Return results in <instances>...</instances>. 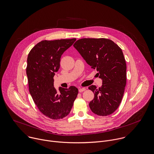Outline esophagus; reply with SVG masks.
<instances>
[{"mask_svg": "<svg viewBox=\"0 0 154 154\" xmlns=\"http://www.w3.org/2000/svg\"><path fill=\"white\" fill-rule=\"evenodd\" d=\"M85 90V88H79V92H82Z\"/></svg>", "mask_w": 154, "mask_h": 154, "instance_id": "1", "label": "esophagus"}]
</instances>
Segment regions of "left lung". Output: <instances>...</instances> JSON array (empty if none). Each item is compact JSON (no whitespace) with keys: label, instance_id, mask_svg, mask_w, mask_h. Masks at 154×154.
Masks as SVG:
<instances>
[{"label":"left lung","instance_id":"1","mask_svg":"<svg viewBox=\"0 0 154 154\" xmlns=\"http://www.w3.org/2000/svg\"><path fill=\"white\" fill-rule=\"evenodd\" d=\"M73 46L86 63L97 69L103 81L99 88L88 87L95 95L89 103L91 110L99 116L113 113L121 102L126 85V63L122 50L106 38H83Z\"/></svg>","mask_w":154,"mask_h":154}]
</instances>
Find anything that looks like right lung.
Masks as SVG:
<instances>
[{
    "mask_svg": "<svg viewBox=\"0 0 154 154\" xmlns=\"http://www.w3.org/2000/svg\"><path fill=\"white\" fill-rule=\"evenodd\" d=\"M76 39L42 41L30 50L26 69L29 94L40 112L52 119L67 116L77 97L78 89L54 87L53 77L60 67V57Z\"/></svg>",
    "mask_w": 154,
    "mask_h": 154,
    "instance_id": "right-lung-1",
    "label": "right lung"
}]
</instances>
